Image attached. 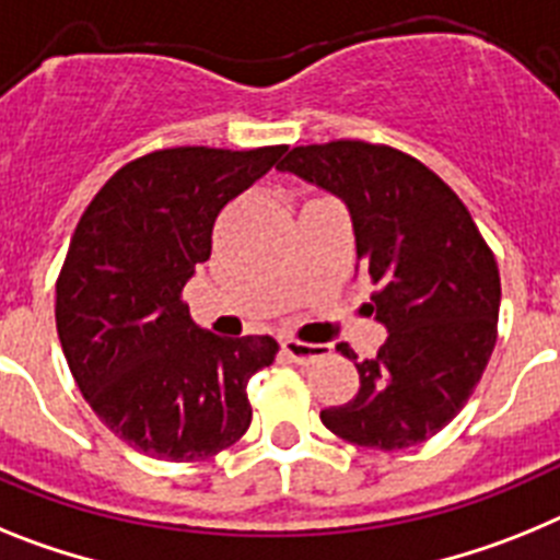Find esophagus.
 Wrapping results in <instances>:
<instances>
[{"mask_svg": "<svg viewBox=\"0 0 560 560\" xmlns=\"http://www.w3.org/2000/svg\"><path fill=\"white\" fill-rule=\"evenodd\" d=\"M281 352L293 363H315L318 358H327L329 349L320 347V343H304V340L284 338L281 340Z\"/></svg>", "mask_w": 560, "mask_h": 560, "instance_id": "esophagus-1", "label": "esophagus"}]
</instances>
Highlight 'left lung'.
Wrapping results in <instances>:
<instances>
[{"label":"left lung","instance_id":"1","mask_svg":"<svg viewBox=\"0 0 560 560\" xmlns=\"http://www.w3.org/2000/svg\"><path fill=\"white\" fill-rule=\"evenodd\" d=\"M281 172L347 202L369 315L388 329L358 361L361 388L320 422L340 440L377 451L411 448L448 425L474 395L495 347L502 281L495 256L454 188L411 154L366 140L295 145Z\"/></svg>","mask_w":560,"mask_h":560}]
</instances>
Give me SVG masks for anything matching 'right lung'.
I'll list each match as a JSON object with an SVG mask.
<instances>
[{
    "label": "right lung",
    "instance_id": "add662e5",
    "mask_svg": "<svg viewBox=\"0 0 560 560\" xmlns=\"http://www.w3.org/2000/svg\"><path fill=\"white\" fill-rule=\"evenodd\" d=\"M284 149H158L112 174L78 220L56 281L58 340L92 411L140 454L211 459L250 425L247 381L279 343L202 332L183 287L211 259L222 208Z\"/></svg>",
    "mask_w": 560,
    "mask_h": 560
}]
</instances>
